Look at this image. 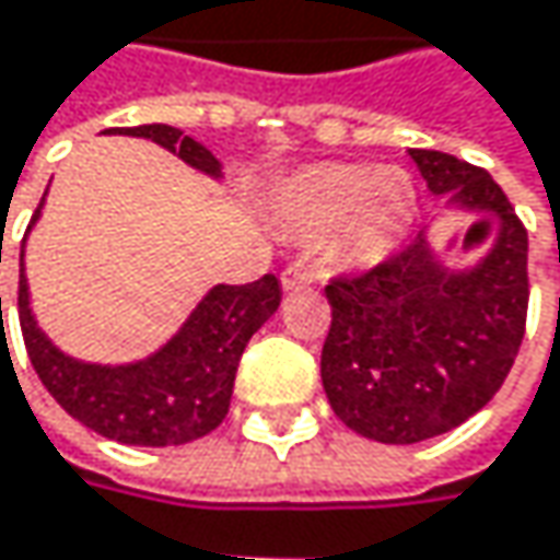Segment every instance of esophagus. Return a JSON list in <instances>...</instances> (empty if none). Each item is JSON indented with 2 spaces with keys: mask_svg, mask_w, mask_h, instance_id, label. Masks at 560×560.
Wrapping results in <instances>:
<instances>
[{
  "mask_svg": "<svg viewBox=\"0 0 560 560\" xmlns=\"http://www.w3.org/2000/svg\"><path fill=\"white\" fill-rule=\"evenodd\" d=\"M314 276L307 272V269H301V266H288L284 272H281V288L284 291H291V288H301V284H311Z\"/></svg>",
  "mask_w": 560,
  "mask_h": 560,
  "instance_id": "1",
  "label": "esophagus"
}]
</instances>
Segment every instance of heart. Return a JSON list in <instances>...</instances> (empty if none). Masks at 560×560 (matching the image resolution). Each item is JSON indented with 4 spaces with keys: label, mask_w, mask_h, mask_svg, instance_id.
I'll return each instance as SVG.
<instances>
[{
    "label": "heart",
    "mask_w": 560,
    "mask_h": 560,
    "mask_svg": "<svg viewBox=\"0 0 560 560\" xmlns=\"http://www.w3.org/2000/svg\"><path fill=\"white\" fill-rule=\"evenodd\" d=\"M276 217L284 233L317 243L330 266L370 269L408 236L418 190L401 168L320 162L281 180Z\"/></svg>",
    "instance_id": "obj_1"
}]
</instances>
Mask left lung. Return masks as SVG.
<instances>
[{"label": "left lung", "mask_w": 560, "mask_h": 560, "mask_svg": "<svg viewBox=\"0 0 560 560\" xmlns=\"http://www.w3.org/2000/svg\"><path fill=\"white\" fill-rule=\"evenodd\" d=\"M408 155L428 190L470 217L474 233L493 230V243L477 262L451 266L434 233H421L373 272L324 288L334 314L320 350L327 401L383 444H418L477 415L512 370L528 307V236L500 184L444 152Z\"/></svg>", "instance_id": "8db88e82"}]
</instances>
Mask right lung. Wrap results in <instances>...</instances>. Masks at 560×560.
Masks as SVG:
<instances>
[{
    "mask_svg": "<svg viewBox=\"0 0 560 560\" xmlns=\"http://www.w3.org/2000/svg\"><path fill=\"white\" fill-rule=\"evenodd\" d=\"M106 132L152 139L184 165L213 180L223 177L220 159L174 126L152 122ZM45 197L32 226L42 220ZM279 304L281 284L276 276L249 284H213L155 353L132 363H90L63 353L38 327L25 279V249L19 259V320L38 380L70 418L109 441L136 447H171L210 434L230 411L236 366L249 337L279 311Z\"/></svg>",
    "mask_w": 560,
    "mask_h": 560,
    "instance_id": "add662e5",
    "label": "right lung"
}]
</instances>
